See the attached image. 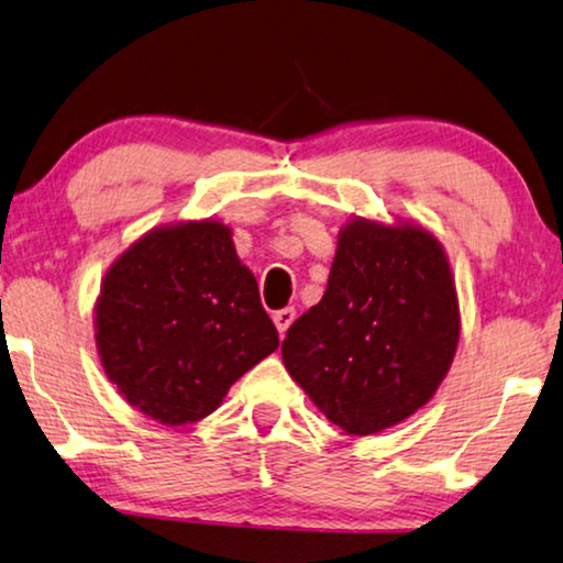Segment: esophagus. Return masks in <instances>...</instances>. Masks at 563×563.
<instances>
[{
    "instance_id": "34e87169",
    "label": "esophagus",
    "mask_w": 563,
    "mask_h": 563,
    "mask_svg": "<svg viewBox=\"0 0 563 563\" xmlns=\"http://www.w3.org/2000/svg\"><path fill=\"white\" fill-rule=\"evenodd\" d=\"M295 317H297L295 307H284V309H279V312H274V324H276V330H279V335H284V332L289 330V324L295 322Z\"/></svg>"
}]
</instances>
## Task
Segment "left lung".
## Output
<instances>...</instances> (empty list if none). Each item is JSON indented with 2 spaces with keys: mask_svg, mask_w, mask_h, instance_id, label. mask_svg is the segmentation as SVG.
I'll list each match as a JSON object with an SVG mask.
<instances>
[{
  "mask_svg": "<svg viewBox=\"0 0 563 563\" xmlns=\"http://www.w3.org/2000/svg\"><path fill=\"white\" fill-rule=\"evenodd\" d=\"M446 251L417 221L353 216L340 228L328 289L287 330L282 361L350 437H371L431 401L460 345Z\"/></svg>",
  "mask_w": 563,
  "mask_h": 563,
  "instance_id": "obj_1",
  "label": "left lung"
}]
</instances>
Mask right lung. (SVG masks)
I'll return each instance as SVG.
<instances>
[{
    "mask_svg": "<svg viewBox=\"0 0 563 563\" xmlns=\"http://www.w3.org/2000/svg\"><path fill=\"white\" fill-rule=\"evenodd\" d=\"M93 338L119 396L165 427L210 417L279 347L256 276L216 218L157 225L113 258Z\"/></svg>",
    "mask_w": 563,
    "mask_h": 563,
    "instance_id": "obj_1",
    "label": "right lung"
}]
</instances>
